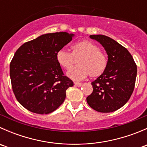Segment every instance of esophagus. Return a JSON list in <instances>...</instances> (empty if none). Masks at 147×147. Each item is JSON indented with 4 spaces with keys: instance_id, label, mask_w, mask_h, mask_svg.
Here are the masks:
<instances>
[{
    "instance_id": "esophagus-1",
    "label": "esophagus",
    "mask_w": 147,
    "mask_h": 147,
    "mask_svg": "<svg viewBox=\"0 0 147 147\" xmlns=\"http://www.w3.org/2000/svg\"><path fill=\"white\" fill-rule=\"evenodd\" d=\"M74 84H75L76 86H78V87H81V86L82 85V83H81V82H74Z\"/></svg>"
}]
</instances>
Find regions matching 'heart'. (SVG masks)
I'll use <instances>...</instances> for the list:
<instances>
[{"mask_svg": "<svg viewBox=\"0 0 147 147\" xmlns=\"http://www.w3.org/2000/svg\"><path fill=\"white\" fill-rule=\"evenodd\" d=\"M72 52L64 48L56 53L58 63L65 69H69L78 59L79 65L71 68L67 76L74 80H82L88 75L100 76L108 65L107 55L100 47L89 40H82L73 44Z\"/></svg>", "mask_w": 147, "mask_h": 147, "instance_id": "1", "label": "heart"}]
</instances>
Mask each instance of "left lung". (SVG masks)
<instances>
[{"mask_svg":"<svg viewBox=\"0 0 147 147\" xmlns=\"http://www.w3.org/2000/svg\"><path fill=\"white\" fill-rule=\"evenodd\" d=\"M108 55L106 70L92 82L93 91L87 97L90 107L103 113L112 112L129 100L137 78V65L127 48L115 40L103 35H92Z\"/></svg>","mask_w":147,"mask_h":147,"instance_id":"8db88e82","label":"left lung"}]
</instances>
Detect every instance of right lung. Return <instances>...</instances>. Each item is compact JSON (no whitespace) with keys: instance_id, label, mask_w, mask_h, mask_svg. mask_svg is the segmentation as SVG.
<instances>
[{"instance_id":"1","label":"right lung","mask_w":147,"mask_h":147,"mask_svg":"<svg viewBox=\"0 0 147 147\" xmlns=\"http://www.w3.org/2000/svg\"><path fill=\"white\" fill-rule=\"evenodd\" d=\"M73 36L66 32L45 34L25 42L16 52L10 64L12 88L28 110L46 115L63 103L73 82L64 75L56 53Z\"/></svg>"}]
</instances>
